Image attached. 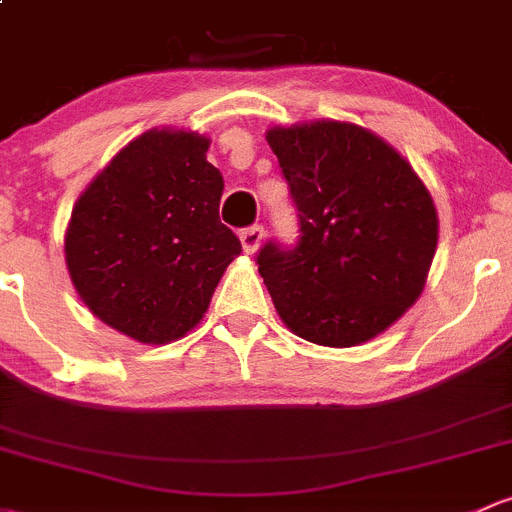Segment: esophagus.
<instances>
[{"label":"esophagus","mask_w":512,"mask_h":512,"mask_svg":"<svg viewBox=\"0 0 512 512\" xmlns=\"http://www.w3.org/2000/svg\"><path fill=\"white\" fill-rule=\"evenodd\" d=\"M239 239H241V246H244L246 254H254V251L258 249V246H261V241H263V226L261 224L249 226V229L241 231Z\"/></svg>","instance_id":"34e87169"}]
</instances>
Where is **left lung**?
Returning <instances> with one entry per match:
<instances>
[{"label": "left lung", "instance_id": "left-lung-1", "mask_svg": "<svg viewBox=\"0 0 512 512\" xmlns=\"http://www.w3.org/2000/svg\"><path fill=\"white\" fill-rule=\"evenodd\" d=\"M298 209L293 246L266 241L258 273L303 340H372L424 291L439 221L412 165L370 130L335 120L266 133Z\"/></svg>", "mask_w": 512, "mask_h": 512}]
</instances>
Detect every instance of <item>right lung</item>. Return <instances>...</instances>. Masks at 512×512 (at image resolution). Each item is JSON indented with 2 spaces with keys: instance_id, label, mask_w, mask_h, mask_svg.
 <instances>
[{
  "instance_id": "add662e5",
  "label": "right lung",
  "mask_w": 512,
  "mask_h": 512,
  "mask_svg": "<svg viewBox=\"0 0 512 512\" xmlns=\"http://www.w3.org/2000/svg\"><path fill=\"white\" fill-rule=\"evenodd\" d=\"M209 140L150 130L88 184L66 231V266L105 325L147 345L194 328L241 241L219 221L224 179Z\"/></svg>"
}]
</instances>
